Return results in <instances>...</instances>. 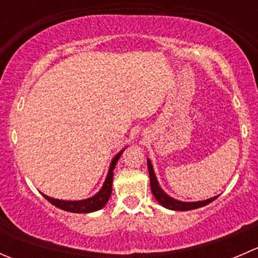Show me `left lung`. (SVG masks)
I'll use <instances>...</instances> for the list:
<instances>
[{
  "label": "left lung",
  "instance_id": "1",
  "mask_svg": "<svg viewBox=\"0 0 258 258\" xmlns=\"http://www.w3.org/2000/svg\"><path fill=\"white\" fill-rule=\"evenodd\" d=\"M147 166H148V173H150V183H151V191H152L153 196L155 199L157 200L158 204L162 205L163 207L166 209H170L173 211H189V210H195V209H200V207H204L206 205L211 204L213 200H216V197H212V199L205 200V201H197V202H182L178 201V200L172 199V197L168 196L165 191L160 187L158 184L157 178H156L155 171H153L152 163L151 161L147 158Z\"/></svg>",
  "mask_w": 258,
  "mask_h": 258
}]
</instances>
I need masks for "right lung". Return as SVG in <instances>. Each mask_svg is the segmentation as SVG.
Segmentation results:
<instances>
[{
	"mask_svg": "<svg viewBox=\"0 0 258 258\" xmlns=\"http://www.w3.org/2000/svg\"><path fill=\"white\" fill-rule=\"evenodd\" d=\"M124 151V148L122 151H119L116 156L113 157V160L111 161L110 170H108L107 176H106L105 183H103L102 188L95 195V196L90 197V199L81 200V201H63V200H57L52 199V197L46 196L43 195L47 201L51 202L53 206L58 207V209L67 211V212H74V213H88L93 212V211H98L102 209L106 204L110 200L111 194H112V181H113V170L116 167V163L118 161V158L121 157L122 152Z\"/></svg>",
	"mask_w": 258,
	"mask_h": 258,
	"instance_id": "1",
	"label": "right lung"
}]
</instances>
